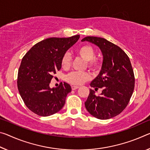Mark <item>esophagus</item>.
Here are the masks:
<instances>
[{
	"instance_id": "34e87169",
	"label": "esophagus",
	"mask_w": 150,
	"mask_h": 150,
	"mask_svg": "<svg viewBox=\"0 0 150 150\" xmlns=\"http://www.w3.org/2000/svg\"><path fill=\"white\" fill-rule=\"evenodd\" d=\"M79 87L78 86H75V85H73V86H71V89L73 90H75V89H77Z\"/></svg>"
}]
</instances>
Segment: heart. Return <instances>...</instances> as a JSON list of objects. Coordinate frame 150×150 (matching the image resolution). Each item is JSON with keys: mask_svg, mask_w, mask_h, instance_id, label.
Returning <instances> with one entry per match:
<instances>
[{"mask_svg": "<svg viewBox=\"0 0 150 150\" xmlns=\"http://www.w3.org/2000/svg\"><path fill=\"white\" fill-rule=\"evenodd\" d=\"M77 54L87 61L89 68L93 71H97L101 67V61L99 59L95 57L96 51L93 47L89 45H83L80 46L77 49ZM71 63V58L68 54L63 56L61 60V66L63 69L69 67ZM91 78V75L87 72H77L74 71L67 75L66 80L69 83L75 85H80L83 84Z\"/></svg>", "mask_w": 150, "mask_h": 150, "instance_id": "heart-1", "label": "heart"}]
</instances>
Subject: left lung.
<instances>
[{
    "mask_svg": "<svg viewBox=\"0 0 150 150\" xmlns=\"http://www.w3.org/2000/svg\"><path fill=\"white\" fill-rule=\"evenodd\" d=\"M81 41L97 45L103 57L99 74L90 83L95 90L103 91L97 96L90 89L85 108L99 120L112 118L126 108L134 92L135 77L129 58L120 47L103 38L86 37Z\"/></svg>",
    "mask_w": 150,
    "mask_h": 150,
    "instance_id": "1",
    "label": "left lung"
}]
</instances>
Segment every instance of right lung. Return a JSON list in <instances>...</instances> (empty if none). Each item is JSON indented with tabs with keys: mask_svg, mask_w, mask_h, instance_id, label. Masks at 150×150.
<instances>
[{
	"mask_svg": "<svg viewBox=\"0 0 150 150\" xmlns=\"http://www.w3.org/2000/svg\"><path fill=\"white\" fill-rule=\"evenodd\" d=\"M79 37L48 38L35 44L23 57L18 72V89L26 106L37 115H51L65 105L71 91L69 84L61 83L55 88L49 84L53 75L61 69L66 51Z\"/></svg>",
	"mask_w": 150,
	"mask_h": 150,
	"instance_id": "add662e5",
	"label": "right lung"
}]
</instances>
